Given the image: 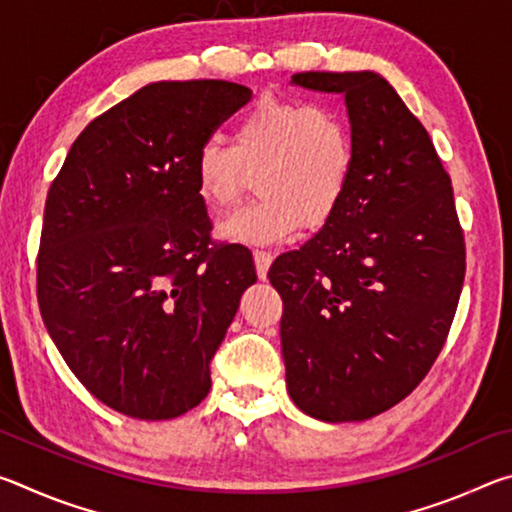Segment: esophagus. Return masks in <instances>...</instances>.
<instances>
[{
	"label": "esophagus",
	"instance_id": "obj_1",
	"mask_svg": "<svg viewBox=\"0 0 512 512\" xmlns=\"http://www.w3.org/2000/svg\"><path fill=\"white\" fill-rule=\"evenodd\" d=\"M253 257H255L257 277H259V280H266V275H268V266H271V262H273V255L268 253V250H255Z\"/></svg>",
	"mask_w": 512,
	"mask_h": 512
}]
</instances>
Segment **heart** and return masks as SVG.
<instances>
[{
	"label": "heart",
	"instance_id": "1",
	"mask_svg": "<svg viewBox=\"0 0 512 512\" xmlns=\"http://www.w3.org/2000/svg\"><path fill=\"white\" fill-rule=\"evenodd\" d=\"M357 144L348 117L327 103L262 97L235 126V140L207 137L194 155L196 189L228 210L259 173L262 198L221 223V237L273 244L302 228H320L350 192Z\"/></svg>",
	"mask_w": 512,
	"mask_h": 512
}]
</instances>
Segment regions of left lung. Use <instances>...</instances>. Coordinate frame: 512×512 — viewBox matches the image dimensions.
Listing matches in <instances>:
<instances>
[{"mask_svg":"<svg viewBox=\"0 0 512 512\" xmlns=\"http://www.w3.org/2000/svg\"><path fill=\"white\" fill-rule=\"evenodd\" d=\"M339 92L357 144L350 192L268 280L298 409L325 422L375 418L427 377L461 298L465 239L452 178L418 117L375 72H302Z\"/></svg>","mask_w":512,"mask_h":512,"instance_id":"8db88e82","label":"left lung"}]
</instances>
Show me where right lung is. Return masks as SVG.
I'll use <instances>...</instances> for the list:
<instances>
[{
	"label": "right lung",
	"instance_id": "obj_1",
	"mask_svg": "<svg viewBox=\"0 0 512 512\" xmlns=\"http://www.w3.org/2000/svg\"><path fill=\"white\" fill-rule=\"evenodd\" d=\"M253 97L230 81H160L92 119L49 187L38 305L69 370L110 409L178 418L255 284L250 250L214 244L194 155Z\"/></svg>",
	"mask_w": 512,
	"mask_h": 512
}]
</instances>
